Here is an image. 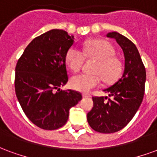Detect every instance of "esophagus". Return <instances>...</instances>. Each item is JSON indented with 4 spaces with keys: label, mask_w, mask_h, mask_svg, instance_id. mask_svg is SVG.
Returning a JSON list of instances; mask_svg holds the SVG:
<instances>
[{
    "label": "esophagus",
    "mask_w": 157,
    "mask_h": 157,
    "mask_svg": "<svg viewBox=\"0 0 157 157\" xmlns=\"http://www.w3.org/2000/svg\"><path fill=\"white\" fill-rule=\"evenodd\" d=\"M82 97L83 98H91V95H89V94H82Z\"/></svg>",
    "instance_id": "1"
}]
</instances>
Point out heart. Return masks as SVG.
I'll list each match as a JSON object with an SVG mask.
<instances>
[{
	"mask_svg": "<svg viewBox=\"0 0 157 157\" xmlns=\"http://www.w3.org/2000/svg\"><path fill=\"white\" fill-rule=\"evenodd\" d=\"M87 59H96L93 66V74H79L72 76L70 85L74 90L82 92H89L100 85L101 78L106 84L116 82L121 75L123 64L115 56V49L109 42L97 39L86 42L82 52L76 47L69 48L65 55V60L72 71H78Z\"/></svg>",
	"mask_w": 157,
	"mask_h": 157,
	"instance_id": "obj_1",
	"label": "heart"
}]
</instances>
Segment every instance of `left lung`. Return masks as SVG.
I'll return each mask as SVG.
<instances>
[{
  "label": "left lung",
  "mask_w": 157,
  "mask_h": 157,
  "mask_svg": "<svg viewBox=\"0 0 157 157\" xmlns=\"http://www.w3.org/2000/svg\"><path fill=\"white\" fill-rule=\"evenodd\" d=\"M107 37L116 40L124 55V71L120 79L103 91L108 97H93V108L87 113V121L95 131L114 133L124 128L138 111L145 93V65L136 46L117 32Z\"/></svg>",
  "instance_id": "1"
}]
</instances>
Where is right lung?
<instances>
[{
	"label": "right lung",
	"mask_w": 157,
	"mask_h": 157,
	"mask_svg": "<svg viewBox=\"0 0 157 157\" xmlns=\"http://www.w3.org/2000/svg\"><path fill=\"white\" fill-rule=\"evenodd\" d=\"M74 36L52 29L29 44L16 65L15 91L33 124L54 130L66 124L69 110L82 98L80 92L60 90L68 82L65 55Z\"/></svg>",
	"instance_id": "obj_1"
}]
</instances>
